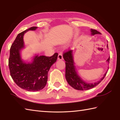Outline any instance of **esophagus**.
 <instances>
[{
    "label": "esophagus",
    "mask_w": 120,
    "mask_h": 120,
    "mask_svg": "<svg viewBox=\"0 0 120 120\" xmlns=\"http://www.w3.org/2000/svg\"><path fill=\"white\" fill-rule=\"evenodd\" d=\"M58 60H62L63 59V55H62V52H60L58 54Z\"/></svg>",
    "instance_id": "esophagus-1"
}]
</instances>
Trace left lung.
Wrapping results in <instances>:
<instances>
[{
  "instance_id": "8db88e82",
  "label": "left lung",
  "mask_w": 120,
  "mask_h": 120,
  "mask_svg": "<svg viewBox=\"0 0 120 120\" xmlns=\"http://www.w3.org/2000/svg\"><path fill=\"white\" fill-rule=\"evenodd\" d=\"M91 31L92 35L101 34L95 29H91ZM107 47L108 48V45ZM72 51V50L68 49V51L63 52V58L65 61V78L68 83L74 89L78 90H86L95 87L103 80L107 72H106L103 77L101 78V79L98 82L94 83H87L84 82L78 76L75 71V66L74 65V63L73 60ZM109 60H110V57L107 61L109 63Z\"/></svg>"
}]
</instances>
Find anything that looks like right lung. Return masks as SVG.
I'll return each instance as SVG.
<instances>
[{
  "label": "right lung",
  "mask_w": 120,
  "mask_h": 120,
  "mask_svg": "<svg viewBox=\"0 0 120 120\" xmlns=\"http://www.w3.org/2000/svg\"><path fill=\"white\" fill-rule=\"evenodd\" d=\"M32 27L17 35L10 50L9 67L13 80L20 88L28 91H38L44 88L47 83L48 72L58 58V53L52 56H36L32 63L22 62L20 50L24 47L23 35L29 30H35Z\"/></svg>",
  "instance_id": "1"
}]
</instances>
